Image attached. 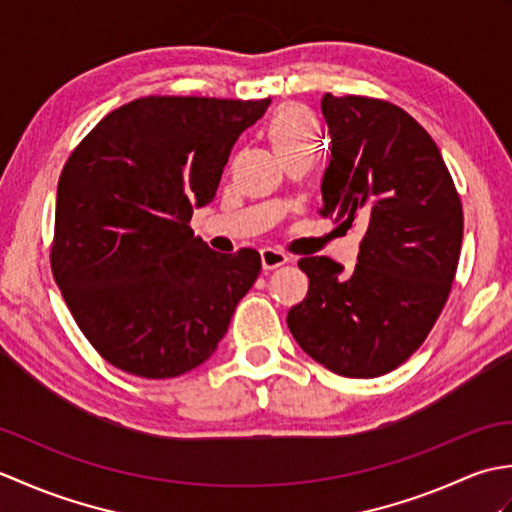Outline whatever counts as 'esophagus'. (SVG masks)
Listing matches in <instances>:
<instances>
[{"label": "esophagus", "instance_id": "obj_1", "mask_svg": "<svg viewBox=\"0 0 512 512\" xmlns=\"http://www.w3.org/2000/svg\"><path fill=\"white\" fill-rule=\"evenodd\" d=\"M284 264H288L286 253H281V250H275V248H262V268L264 270H275Z\"/></svg>", "mask_w": 512, "mask_h": 512}]
</instances>
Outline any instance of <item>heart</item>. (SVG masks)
<instances>
[{"label":"heart","instance_id":"heart-1","mask_svg":"<svg viewBox=\"0 0 512 512\" xmlns=\"http://www.w3.org/2000/svg\"><path fill=\"white\" fill-rule=\"evenodd\" d=\"M268 140L279 158L301 151H317L321 143V125L312 112L297 103L281 105L268 123Z\"/></svg>","mask_w":512,"mask_h":512}]
</instances>
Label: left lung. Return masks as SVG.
Returning <instances> with one entry per match:
<instances>
[{"instance_id": "8db88e82", "label": "left lung", "mask_w": 512, "mask_h": 512, "mask_svg": "<svg viewBox=\"0 0 512 512\" xmlns=\"http://www.w3.org/2000/svg\"><path fill=\"white\" fill-rule=\"evenodd\" d=\"M332 138L321 215L365 237L345 273L303 257L308 295L288 312L301 350L347 378L383 376L418 350L447 303L464 217L438 145L413 118L367 96L321 99Z\"/></svg>"}]
</instances>
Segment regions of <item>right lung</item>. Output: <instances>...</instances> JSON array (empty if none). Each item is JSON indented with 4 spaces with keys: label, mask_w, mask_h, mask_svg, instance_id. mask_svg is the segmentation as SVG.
I'll return each mask as SVG.
<instances>
[{
    "label": "right lung",
    "mask_w": 512,
    "mask_h": 512,
    "mask_svg": "<svg viewBox=\"0 0 512 512\" xmlns=\"http://www.w3.org/2000/svg\"><path fill=\"white\" fill-rule=\"evenodd\" d=\"M270 99L145 96L107 114L65 162L52 273L107 363L173 378L209 358L262 270L253 248L215 253L191 231L239 134Z\"/></svg>",
    "instance_id": "obj_1"
}]
</instances>
